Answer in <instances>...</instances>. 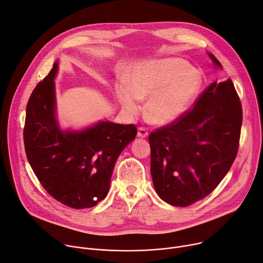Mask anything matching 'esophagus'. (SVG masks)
<instances>
[{
	"label": "esophagus",
	"instance_id": "obj_1",
	"mask_svg": "<svg viewBox=\"0 0 263 263\" xmlns=\"http://www.w3.org/2000/svg\"><path fill=\"white\" fill-rule=\"evenodd\" d=\"M148 131H147V129H145V128H142V127H140V128H138V131H137V136L138 137H141V138H145V137H147L148 136Z\"/></svg>",
	"mask_w": 263,
	"mask_h": 263
}]
</instances>
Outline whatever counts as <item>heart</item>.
I'll return each instance as SVG.
<instances>
[{
  "instance_id": "1",
  "label": "heart",
  "mask_w": 263,
  "mask_h": 263,
  "mask_svg": "<svg viewBox=\"0 0 263 263\" xmlns=\"http://www.w3.org/2000/svg\"><path fill=\"white\" fill-rule=\"evenodd\" d=\"M202 85L200 71L178 58L151 61L136 68L130 86L121 83L117 98L130 116L140 112V101L148 99L147 116L156 125L180 118L196 100Z\"/></svg>"
}]
</instances>
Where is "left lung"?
<instances>
[{
    "label": "left lung",
    "mask_w": 263,
    "mask_h": 263,
    "mask_svg": "<svg viewBox=\"0 0 263 263\" xmlns=\"http://www.w3.org/2000/svg\"><path fill=\"white\" fill-rule=\"evenodd\" d=\"M241 125V103L229 79L213 82L192 109L151 132V175L158 196L174 206H187L213 192L236 158Z\"/></svg>",
    "instance_id": "obj_1"
}]
</instances>
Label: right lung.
Listing matches in <instances>:
<instances>
[{
	"label": "right lung",
	"mask_w": 263,
	"mask_h": 263,
	"mask_svg": "<svg viewBox=\"0 0 263 263\" xmlns=\"http://www.w3.org/2000/svg\"><path fill=\"white\" fill-rule=\"evenodd\" d=\"M53 64L32 91L27 107L24 145L43 187L72 209L97 205L108 194L115 162L135 138V125L100 122L82 131H62L55 117Z\"/></svg>",
	"instance_id": "add662e5"
}]
</instances>
